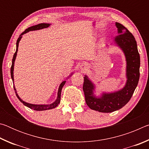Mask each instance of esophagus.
I'll use <instances>...</instances> for the list:
<instances>
[{
  "label": "esophagus",
  "mask_w": 149,
  "mask_h": 149,
  "mask_svg": "<svg viewBox=\"0 0 149 149\" xmlns=\"http://www.w3.org/2000/svg\"><path fill=\"white\" fill-rule=\"evenodd\" d=\"M82 66H83V65H82ZM84 68H85V67H84Z\"/></svg>",
  "instance_id": "esophagus-1"
}]
</instances>
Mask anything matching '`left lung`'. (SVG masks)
<instances>
[{
    "mask_svg": "<svg viewBox=\"0 0 149 149\" xmlns=\"http://www.w3.org/2000/svg\"><path fill=\"white\" fill-rule=\"evenodd\" d=\"M118 34L115 44L122 50L126 60L127 81L122 89L113 93H102L100 97L94 95L95 85L87 75L84 77V90L85 101L91 109L100 112H112L122 108L130 101L139 79L140 56L137 42L132 33L118 22H116Z\"/></svg>",
    "mask_w": 149,
    "mask_h": 149,
    "instance_id": "1",
    "label": "left lung"
}]
</instances>
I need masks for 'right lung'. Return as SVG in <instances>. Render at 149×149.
I'll list each match as a JSON object with an SVG mask.
<instances>
[{
  "label": "right lung",
  "instance_id": "add662e5",
  "mask_svg": "<svg viewBox=\"0 0 149 149\" xmlns=\"http://www.w3.org/2000/svg\"><path fill=\"white\" fill-rule=\"evenodd\" d=\"M50 26V24H45V23H42V24H39L38 25H36V26H31V27H29L28 28L26 29L25 31L19 35L18 39L17 40V42H16V52H15L14 54V56H13V58H12V66H11V68H10V74H11V77H12V79L13 81L14 82V62H15V60H16V58L17 56V50H18V45H19V41L21 40L22 37V35L25 33H27V32L29 31H35V30H39V29H44V28H47V27H49ZM72 74L70 75V76H71ZM66 81H63L60 84L59 88H58V96H57V99H56V100L53 102L52 103V104H30V103H27L26 102L24 101V100H22L21 99H20L19 97L18 96V95L17 94V91H16V89L15 87L14 86V89L15 91V93H16V95L17 96V99H18L20 102L23 103V104L29 108H31V109H33L34 110H37V111H42V110H50V109H52V108H56L58 105L59 104V103L60 102V96H61V91H62V89L63 86H64L65 83Z\"/></svg>",
  "mask_w": 149,
  "mask_h": 149
}]
</instances>
